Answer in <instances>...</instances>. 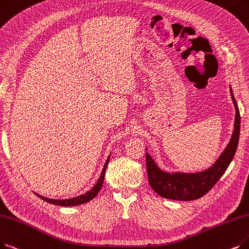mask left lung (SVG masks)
I'll list each match as a JSON object with an SVG mask.
<instances>
[{
  "label": "left lung",
  "mask_w": 249,
  "mask_h": 249,
  "mask_svg": "<svg viewBox=\"0 0 249 249\" xmlns=\"http://www.w3.org/2000/svg\"><path fill=\"white\" fill-rule=\"evenodd\" d=\"M232 101L235 106L234 131L231 140L217 160L207 170L195 174L167 173L160 170L146 152L148 181L153 190L163 198L180 201H190L205 195L220 180L236 153L240 135V112L230 86ZM147 150V148H146Z\"/></svg>",
  "instance_id": "8db88e82"
}]
</instances>
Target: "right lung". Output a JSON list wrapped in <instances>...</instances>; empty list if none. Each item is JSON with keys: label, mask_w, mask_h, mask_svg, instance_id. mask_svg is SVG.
Instances as JSON below:
<instances>
[{"label": "right lung", "mask_w": 249, "mask_h": 249, "mask_svg": "<svg viewBox=\"0 0 249 249\" xmlns=\"http://www.w3.org/2000/svg\"><path fill=\"white\" fill-rule=\"evenodd\" d=\"M109 159H110V155L108 156L107 160L105 161L102 173H101L100 177H99L98 182L96 183V185L91 189L90 191H88L87 193H85L83 195H79V196H76V197H73V198H69V199H52V198H47V197H44V196L39 195L37 193H35V194L46 202L52 203V204H55V205H60V206H75V205H79V204L89 202L90 200L94 199V198L97 196V194L99 193V191L101 190V188L103 186L105 172H106V167H107Z\"/></svg>", "instance_id": "right-lung-1"}]
</instances>
